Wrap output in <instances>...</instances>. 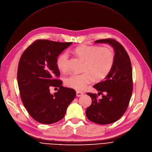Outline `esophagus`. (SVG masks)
I'll list each match as a JSON object with an SVG mask.
<instances>
[{
	"mask_svg": "<svg viewBox=\"0 0 152 152\" xmlns=\"http://www.w3.org/2000/svg\"><path fill=\"white\" fill-rule=\"evenodd\" d=\"M83 95V93H82V92H80V91H77V92H76V95H77V96H78V97H80V96H82V95Z\"/></svg>",
	"mask_w": 152,
	"mask_h": 152,
	"instance_id": "34e87169",
	"label": "esophagus"
}]
</instances>
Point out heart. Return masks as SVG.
Here are the masks:
<instances>
[{
  "label": "heart",
  "mask_w": 152,
  "mask_h": 152,
  "mask_svg": "<svg viewBox=\"0 0 152 152\" xmlns=\"http://www.w3.org/2000/svg\"><path fill=\"white\" fill-rule=\"evenodd\" d=\"M75 53L85 61L84 73L73 74L67 77L65 83L77 90H83L90 84L93 77L96 80L104 78L111 70L115 55L110 48L98 46H82L75 49ZM57 67L63 72L69 69V56L67 52L61 54L57 59Z\"/></svg>",
  "instance_id": "b5f03b06"
}]
</instances>
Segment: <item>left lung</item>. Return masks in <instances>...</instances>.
I'll use <instances>...</instances> for the list:
<instances>
[{
	"instance_id": "8db88e82",
	"label": "left lung",
	"mask_w": 152,
	"mask_h": 152,
	"mask_svg": "<svg viewBox=\"0 0 152 152\" xmlns=\"http://www.w3.org/2000/svg\"><path fill=\"white\" fill-rule=\"evenodd\" d=\"M95 43H107L114 49L115 59L113 67L102 82L93 86L102 94L98 99L96 94L87 93L92 100L86 110L87 118L99 124H111L119 119L128 107L132 90V69L129 56L124 48L114 39H99Z\"/></svg>"
}]
</instances>
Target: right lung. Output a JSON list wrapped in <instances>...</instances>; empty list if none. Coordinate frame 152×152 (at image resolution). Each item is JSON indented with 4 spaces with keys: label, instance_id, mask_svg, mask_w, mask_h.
Masks as SVG:
<instances>
[{
    "label": "right lung",
    "instance_id": "1",
    "mask_svg": "<svg viewBox=\"0 0 152 152\" xmlns=\"http://www.w3.org/2000/svg\"><path fill=\"white\" fill-rule=\"evenodd\" d=\"M72 42L38 39L27 48L18 63L17 82L23 104L38 122L50 124L61 120L76 96L74 89L64 87L57 65L58 56ZM59 87L53 95L49 88Z\"/></svg>",
    "mask_w": 152,
    "mask_h": 152
}]
</instances>
